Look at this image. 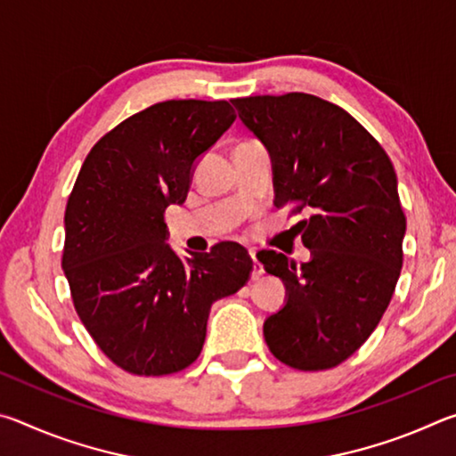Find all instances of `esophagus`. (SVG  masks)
Returning a JSON list of instances; mask_svg holds the SVG:
<instances>
[{
    "mask_svg": "<svg viewBox=\"0 0 456 456\" xmlns=\"http://www.w3.org/2000/svg\"><path fill=\"white\" fill-rule=\"evenodd\" d=\"M249 256H251V259H253V272H251V277H253V280H259V277L264 275V265H261L259 261H257L256 251H249Z\"/></svg>",
    "mask_w": 456,
    "mask_h": 456,
    "instance_id": "esophagus-1",
    "label": "esophagus"
}]
</instances>
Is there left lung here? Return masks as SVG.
I'll return each mask as SVG.
<instances>
[{
    "label": "left lung",
    "mask_w": 456,
    "mask_h": 456,
    "mask_svg": "<svg viewBox=\"0 0 456 456\" xmlns=\"http://www.w3.org/2000/svg\"><path fill=\"white\" fill-rule=\"evenodd\" d=\"M239 118L273 163L275 207L312 213L296 229L312 251L297 264L264 249L288 302L264 323L267 348L296 370L348 360L388 307L403 269L406 217L380 142L344 108L304 92L233 98Z\"/></svg>",
    "instance_id": "8db88e82"
}]
</instances>
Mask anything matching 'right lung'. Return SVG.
Here are the masks:
<instances>
[{
    "label": "right lung",
    "instance_id": "add662e5",
    "mask_svg": "<svg viewBox=\"0 0 456 456\" xmlns=\"http://www.w3.org/2000/svg\"><path fill=\"white\" fill-rule=\"evenodd\" d=\"M227 100H167L92 146L68 197L61 269L98 348L136 376L181 372L199 358L213 302L253 272L223 241L183 261L165 243L168 205L187 199L199 154L233 125Z\"/></svg>",
    "mask_w": 456,
    "mask_h": 456
}]
</instances>
